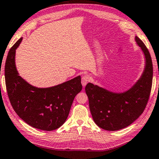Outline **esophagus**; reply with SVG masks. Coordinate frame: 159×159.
Returning a JSON list of instances; mask_svg holds the SVG:
<instances>
[{
  "label": "esophagus",
  "mask_w": 159,
  "mask_h": 159,
  "mask_svg": "<svg viewBox=\"0 0 159 159\" xmlns=\"http://www.w3.org/2000/svg\"><path fill=\"white\" fill-rule=\"evenodd\" d=\"M90 81V77L88 75H85L82 77V84L83 86H85Z\"/></svg>",
  "instance_id": "1"
}]
</instances>
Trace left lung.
Listing matches in <instances>:
<instances>
[{"instance_id":"obj_1","label":"left lung","mask_w":159,"mask_h":159,"mask_svg":"<svg viewBox=\"0 0 159 159\" xmlns=\"http://www.w3.org/2000/svg\"><path fill=\"white\" fill-rule=\"evenodd\" d=\"M136 41L146 57V67L141 79L127 92H111L88 83L85 92L89 99L92 118L100 128L116 131L130 125L143 113L149 99L153 80V64L148 48L141 39Z\"/></svg>"}]
</instances>
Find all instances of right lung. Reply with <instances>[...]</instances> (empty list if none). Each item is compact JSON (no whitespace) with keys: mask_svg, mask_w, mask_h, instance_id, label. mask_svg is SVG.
Here are the masks:
<instances>
[{"mask_svg":"<svg viewBox=\"0 0 159 159\" xmlns=\"http://www.w3.org/2000/svg\"><path fill=\"white\" fill-rule=\"evenodd\" d=\"M20 38L10 49L5 65L7 93L14 111L34 128L44 131L57 129L67 119L76 95L81 91V77L50 88L31 86L19 76L15 64Z\"/></svg>","mask_w":159,"mask_h":159,"instance_id":"obj_1","label":"right lung"}]
</instances>
